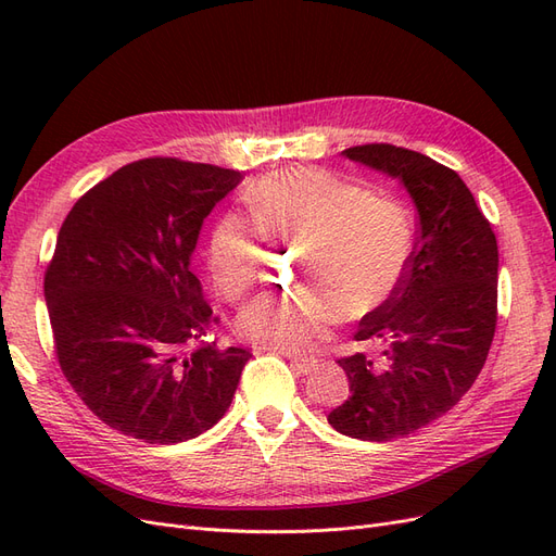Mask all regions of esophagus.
Segmentation results:
<instances>
[{
  "label": "esophagus",
  "mask_w": 556,
  "mask_h": 556,
  "mask_svg": "<svg viewBox=\"0 0 556 556\" xmlns=\"http://www.w3.org/2000/svg\"><path fill=\"white\" fill-rule=\"evenodd\" d=\"M290 362L296 366V371H301V374H311V371H315V366H317V359H311V357H290Z\"/></svg>",
  "instance_id": "obj_1"
}]
</instances>
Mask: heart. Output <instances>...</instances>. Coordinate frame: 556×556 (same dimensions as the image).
Returning a JSON list of instances; mask_svg holds the SVG:
<instances>
[{"label": "heart", "instance_id": "b5f03b06", "mask_svg": "<svg viewBox=\"0 0 556 556\" xmlns=\"http://www.w3.org/2000/svg\"><path fill=\"white\" fill-rule=\"evenodd\" d=\"M248 223L227 215L206 245L215 292L243 299L260 278L264 243L294 250L299 290L262 296L241 311L239 339L264 350L304 352L336 319H362L394 296L413 255L410 217L396 199L359 190L313 166H290L245 192Z\"/></svg>", "mask_w": 556, "mask_h": 556}]
</instances>
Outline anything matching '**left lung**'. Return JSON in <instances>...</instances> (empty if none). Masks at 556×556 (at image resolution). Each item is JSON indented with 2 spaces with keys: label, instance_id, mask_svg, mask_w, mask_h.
I'll use <instances>...</instances> for the list:
<instances>
[{
  "label": "left lung",
  "instance_id": "left-lung-1",
  "mask_svg": "<svg viewBox=\"0 0 556 556\" xmlns=\"http://www.w3.org/2000/svg\"><path fill=\"white\" fill-rule=\"evenodd\" d=\"M343 155L399 178L419 217L399 290L355 333L380 350L339 359L350 396L327 415L350 439L382 443L445 415L482 371L496 331L498 245L457 172L392 143Z\"/></svg>",
  "mask_w": 556,
  "mask_h": 556
}]
</instances>
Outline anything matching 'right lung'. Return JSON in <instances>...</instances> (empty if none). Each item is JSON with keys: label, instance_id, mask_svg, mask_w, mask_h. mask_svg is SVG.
<instances>
[{"label": "right lung", "instance_id": "obj_1", "mask_svg": "<svg viewBox=\"0 0 556 556\" xmlns=\"http://www.w3.org/2000/svg\"><path fill=\"white\" fill-rule=\"evenodd\" d=\"M241 178L146 157L64 217L43 278L55 355L80 401L131 439L172 445L211 429L252 357L201 343L217 317L190 271L204 217Z\"/></svg>", "mask_w": 556, "mask_h": 556}]
</instances>
